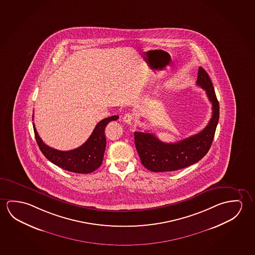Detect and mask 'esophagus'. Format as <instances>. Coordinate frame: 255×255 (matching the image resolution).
Instances as JSON below:
<instances>
[{"mask_svg": "<svg viewBox=\"0 0 255 255\" xmlns=\"http://www.w3.org/2000/svg\"><path fill=\"white\" fill-rule=\"evenodd\" d=\"M133 121V117L130 114H126L125 116L123 117V122H126V123H132Z\"/></svg>", "mask_w": 255, "mask_h": 255, "instance_id": "obj_1", "label": "esophagus"}]
</instances>
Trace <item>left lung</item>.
<instances>
[{
  "mask_svg": "<svg viewBox=\"0 0 255 255\" xmlns=\"http://www.w3.org/2000/svg\"><path fill=\"white\" fill-rule=\"evenodd\" d=\"M197 85L206 90L212 103V118L206 128L198 133L182 141L167 143L154 133L134 132V143L141 164L151 172H170L182 169L199 161L210 149L218 124L220 107L214 86L208 73L198 68Z\"/></svg>",
  "mask_w": 255,
  "mask_h": 255,
  "instance_id": "8db88e82",
  "label": "left lung"
}]
</instances>
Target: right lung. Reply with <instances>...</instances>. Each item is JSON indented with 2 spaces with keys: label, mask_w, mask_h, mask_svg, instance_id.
Returning a JSON list of instances; mask_svg holds the SVG:
<instances>
[{
  "label": "right lung",
  "mask_w": 255,
  "mask_h": 255,
  "mask_svg": "<svg viewBox=\"0 0 255 255\" xmlns=\"http://www.w3.org/2000/svg\"><path fill=\"white\" fill-rule=\"evenodd\" d=\"M118 119L119 116L114 115L102 120L97 123L91 135L82 145L67 151L56 150L45 144L37 133L34 123H32V126L38 146L49 161L69 172L89 174L101 166L104 159L106 146L105 134L106 126L109 122L117 121Z\"/></svg>",
  "instance_id": "obj_1"
}]
</instances>
